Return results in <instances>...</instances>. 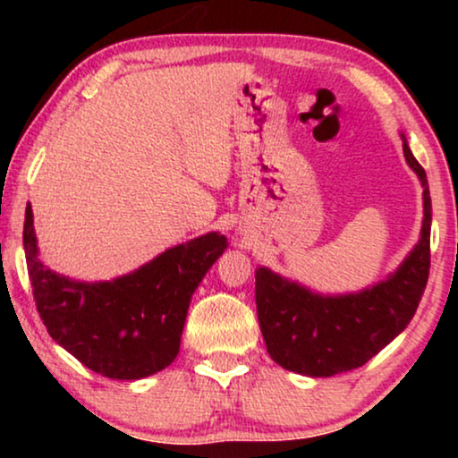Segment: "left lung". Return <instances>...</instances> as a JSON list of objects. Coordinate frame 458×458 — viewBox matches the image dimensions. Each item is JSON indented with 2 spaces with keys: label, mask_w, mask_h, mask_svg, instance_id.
I'll use <instances>...</instances> for the list:
<instances>
[{
  "label": "left lung",
  "mask_w": 458,
  "mask_h": 458,
  "mask_svg": "<svg viewBox=\"0 0 458 458\" xmlns=\"http://www.w3.org/2000/svg\"><path fill=\"white\" fill-rule=\"evenodd\" d=\"M423 185L421 240L386 281L344 296H321L271 268H256V310L267 352L287 371L331 377L373 359L411 323L429 277L431 198L423 166L403 141Z\"/></svg>",
  "instance_id": "left-lung-1"
}]
</instances>
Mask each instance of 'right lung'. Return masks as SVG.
Listing matches in <instances>:
<instances>
[{"label": "right lung", "mask_w": 458, "mask_h": 458, "mask_svg": "<svg viewBox=\"0 0 458 458\" xmlns=\"http://www.w3.org/2000/svg\"><path fill=\"white\" fill-rule=\"evenodd\" d=\"M22 242L47 334L87 369L110 379L148 377L177 359L193 292L227 248V237L212 231L168 248L123 277L85 284L43 265L30 204Z\"/></svg>", "instance_id": "1"}]
</instances>
